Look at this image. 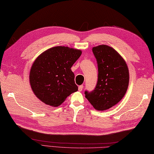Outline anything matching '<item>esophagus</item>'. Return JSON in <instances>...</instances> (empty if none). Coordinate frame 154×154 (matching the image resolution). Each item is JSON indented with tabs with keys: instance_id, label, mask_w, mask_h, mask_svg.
Masks as SVG:
<instances>
[{
	"instance_id": "obj_1",
	"label": "esophagus",
	"mask_w": 154,
	"mask_h": 154,
	"mask_svg": "<svg viewBox=\"0 0 154 154\" xmlns=\"http://www.w3.org/2000/svg\"><path fill=\"white\" fill-rule=\"evenodd\" d=\"M83 89V85H80L79 88H78V90H79V91H82Z\"/></svg>"
}]
</instances>
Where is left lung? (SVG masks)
Instances as JSON below:
<instances>
[{
    "label": "left lung",
    "instance_id": "obj_1",
    "mask_svg": "<svg viewBox=\"0 0 154 154\" xmlns=\"http://www.w3.org/2000/svg\"><path fill=\"white\" fill-rule=\"evenodd\" d=\"M98 65L94 89L85 91V97L97 110H105L122 99L129 83V71L124 59L112 48L100 45L93 48Z\"/></svg>",
    "mask_w": 154,
    "mask_h": 154
}]
</instances>
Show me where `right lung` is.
I'll return each instance as SVG.
<instances>
[{"mask_svg":"<svg viewBox=\"0 0 154 154\" xmlns=\"http://www.w3.org/2000/svg\"><path fill=\"white\" fill-rule=\"evenodd\" d=\"M81 55V50L56 46L38 56L30 73V85L35 96L45 104L58 106L77 91L71 68Z\"/></svg>","mask_w":154,"mask_h":154,"instance_id":"add662e5","label":"right lung"}]
</instances>
